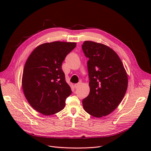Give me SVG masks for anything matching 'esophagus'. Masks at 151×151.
Segmentation results:
<instances>
[{
    "label": "esophagus",
    "mask_w": 151,
    "mask_h": 151,
    "mask_svg": "<svg viewBox=\"0 0 151 151\" xmlns=\"http://www.w3.org/2000/svg\"><path fill=\"white\" fill-rule=\"evenodd\" d=\"M81 84V81H80V82H79L78 83H76V84H75L74 85L75 88V89H77V88H78V87L80 86Z\"/></svg>",
    "instance_id": "34e87169"
}]
</instances>
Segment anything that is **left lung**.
Masks as SVG:
<instances>
[{
  "label": "left lung",
  "mask_w": 151,
  "mask_h": 151,
  "mask_svg": "<svg viewBox=\"0 0 151 151\" xmlns=\"http://www.w3.org/2000/svg\"><path fill=\"white\" fill-rule=\"evenodd\" d=\"M82 49L89 58L90 87L83 106L90 115L102 117L111 113L122 100L127 89V74L119 55L109 46L85 41Z\"/></svg>",
  "instance_id": "8db88e82"
}]
</instances>
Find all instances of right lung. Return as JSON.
Instances as JSON below:
<instances>
[{"mask_svg": "<svg viewBox=\"0 0 151 151\" xmlns=\"http://www.w3.org/2000/svg\"><path fill=\"white\" fill-rule=\"evenodd\" d=\"M76 43L53 42L38 46L27 58L23 70L22 87L29 104L45 116L64 108L71 93L62 64Z\"/></svg>", "mask_w": 151, "mask_h": 151, "instance_id": "add662e5", "label": "right lung"}]
</instances>
